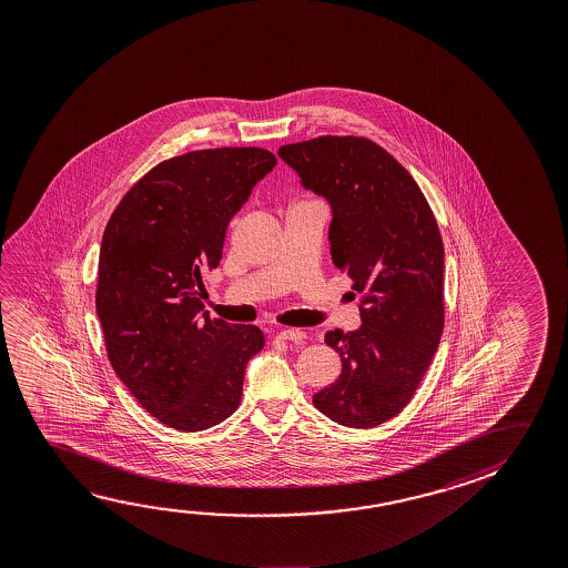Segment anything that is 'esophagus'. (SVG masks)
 <instances>
[{
	"label": "esophagus",
	"instance_id": "1",
	"mask_svg": "<svg viewBox=\"0 0 568 568\" xmlns=\"http://www.w3.org/2000/svg\"><path fill=\"white\" fill-rule=\"evenodd\" d=\"M277 338H281V341H295V343H298V341H305L307 335H305L303 331H298V328H283V331L277 333Z\"/></svg>",
	"mask_w": 568,
	"mask_h": 568
}]
</instances>
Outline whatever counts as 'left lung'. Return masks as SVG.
I'll return each instance as SVG.
<instances>
[{"instance_id": "obj_1", "label": "left lung", "mask_w": 568, "mask_h": 568, "mask_svg": "<svg viewBox=\"0 0 568 568\" xmlns=\"http://www.w3.org/2000/svg\"><path fill=\"white\" fill-rule=\"evenodd\" d=\"M305 187L333 207L331 255L363 293V326L328 331L343 373L313 404L348 428H374L408 406L446 323L444 242L416 180L364 136H316L280 149Z\"/></svg>"}]
</instances>
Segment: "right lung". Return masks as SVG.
Wrapping results in <instances>:
<instances>
[{
	"mask_svg": "<svg viewBox=\"0 0 568 568\" xmlns=\"http://www.w3.org/2000/svg\"><path fill=\"white\" fill-rule=\"evenodd\" d=\"M277 164L257 146L162 160L124 194L104 227L97 315L116 376L140 406L178 432L230 418L245 364L265 336L204 308V275L257 180Z\"/></svg>",
	"mask_w": 568,
	"mask_h": 568,
	"instance_id": "1",
	"label": "right lung"
}]
</instances>
